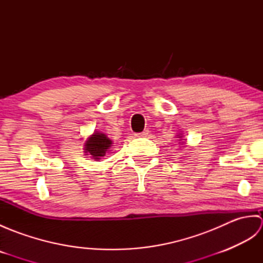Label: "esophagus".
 Listing matches in <instances>:
<instances>
[{"label": "esophagus", "instance_id": "obj_1", "mask_svg": "<svg viewBox=\"0 0 263 263\" xmlns=\"http://www.w3.org/2000/svg\"><path fill=\"white\" fill-rule=\"evenodd\" d=\"M148 135H149V131L148 130H144L143 132H140V133H137V137L138 138H146V137H148Z\"/></svg>", "mask_w": 263, "mask_h": 263}]
</instances>
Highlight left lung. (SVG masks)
Wrapping results in <instances>:
<instances>
[{"instance_id": "left-lung-1", "label": "left lung", "mask_w": 263, "mask_h": 263, "mask_svg": "<svg viewBox=\"0 0 263 263\" xmlns=\"http://www.w3.org/2000/svg\"><path fill=\"white\" fill-rule=\"evenodd\" d=\"M180 138H181V137H180Z\"/></svg>"}]
</instances>
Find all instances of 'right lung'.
Listing matches in <instances>:
<instances>
[{"mask_svg": "<svg viewBox=\"0 0 263 263\" xmlns=\"http://www.w3.org/2000/svg\"><path fill=\"white\" fill-rule=\"evenodd\" d=\"M85 146L86 153L90 154L92 156V158L99 159V157L105 156L106 152H107L109 147L111 146V140H109L104 133L95 132L86 141Z\"/></svg>", "mask_w": 263, "mask_h": 263, "instance_id": "obj_1", "label": "right lung"}]
</instances>
